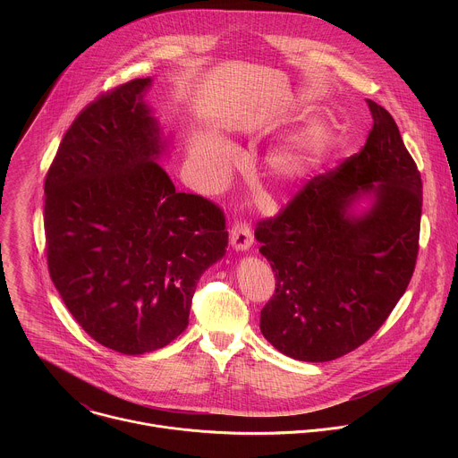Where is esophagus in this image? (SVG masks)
Returning <instances> with one entry per match:
<instances>
[{
  "label": "esophagus",
  "mask_w": 458,
  "mask_h": 458,
  "mask_svg": "<svg viewBox=\"0 0 458 458\" xmlns=\"http://www.w3.org/2000/svg\"><path fill=\"white\" fill-rule=\"evenodd\" d=\"M230 242L237 251H246L253 242V233L246 223H235L230 230Z\"/></svg>",
  "instance_id": "obj_1"
}]
</instances>
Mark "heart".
Masks as SVG:
<instances>
[{"instance_id":"b5f03b06","label":"heart","mask_w":458,"mask_h":458,"mask_svg":"<svg viewBox=\"0 0 458 458\" xmlns=\"http://www.w3.org/2000/svg\"><path fill=\"white\" fill-rule=\"evenodd\" d=\"M326 148H328V138H326L324 130L311 124L270 156V172L284 184L293 182L322 161ZM190 154L195 168L214 181L223 179L237 159V150L214 132L195 136Z\"/></svg>"}]
</instances>
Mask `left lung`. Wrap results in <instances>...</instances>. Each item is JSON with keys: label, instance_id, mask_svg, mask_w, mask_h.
Listing matches in <instances>:
<instances>
[{"label": "left lung", "instance_id": "left-lung-1", "mask_svg": "<svg viewBox=\"0 0 458 458\" xmlns=\"http://www.w3.org/2000/svg\"><path fill=\"white\" fill-rule=\"evenodd\" d=\"M373 126L362 150L315 175L255 239L276 272L260 332L306 362L364 344L404 295L419 253L422 181L391 114L368 99ZM372 205L362 215L352 207Z\"/></svg>", "mask_w": 458, "mask_h": 458}]
</instances>
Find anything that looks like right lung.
I'll return each mask as SVG.
<instances>
[{"label":"right lung","mask_w":458,"mask_h":458,"mask_svg":"<svg viewBox=\"0 0 458 458\" xmlns=\"http://www.w3.org/2000/svg\"><path fill=\"white\" fill-rule=\"evenodd\" d=\"M132 80L87 105L45 177L50 279L99 344L143 355L188 326L199 277L225 255L223 210L175 191L157 163L166 150Z\"/></svg>","instance_id":"add662e5"}]
</instances>
